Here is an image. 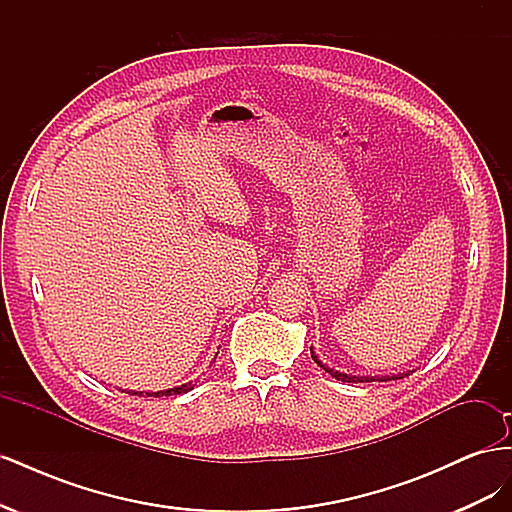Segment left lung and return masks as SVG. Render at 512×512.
Here are the masks:
<instances>
[{"mask_svg":"<svg viewBox=\"0 0 512 512\" xmlns=\"http://www.w3.org/2000/svg\"><path fill=\"white\" fill-rule=\"evenodd\" d=\"M312 359L324 369V371H329V374L335 378V380H342V382H374V380H382V382H386V380H401L404 376H384V378H359V376H348V374H339V371H333V369H329L327 365H322L320 361H318V356L314 354V350H312ZM408 376V374H406Z\"/></svg>","mask_w":512,"mask_h":512,"instance_id":"left-lung-1","label":"left lung"}]
</instances>
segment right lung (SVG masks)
<instances>
[{
	"instance_id": "add662e5",
	"label": "right lung",
	"mask_w": 512,
	"mask_h": 512,
	"mask_svg": "<svg viewBox=\"0 0 512 512\" xmlns=\"http://www.w3.org/2000/svg\"><path fill=\"white\" fill-rule=\"evenodd\" d=\"M192 382H188V384H181V386H177V389H168V391H158V393H147V397L149 395H153V397H162V395H181V393H188L190 389H192ZM132 395H143V393H132Z\"/></svg>"
}]
</instances>
